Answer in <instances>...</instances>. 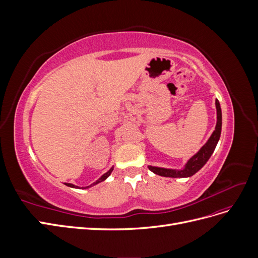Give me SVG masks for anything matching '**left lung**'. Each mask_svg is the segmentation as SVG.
Returning <instances> with one entry per match:
<instances>
[{"label":"left lung","mask_w":258,"mask_h":258,"mask_svg":"<svg viewBox=\"0 0 258 258\" xmlns=\"http://www.w3.org/2000/svg\"><path fill=\"white\" fill-rule=\"evenodd\" d=\"M215 105H216V114H217V121L215 130L213 134L211 135L208 142L202 146L197 154H195L192 157L187 161L185 167L181 170H175V169H166V168H159V167H153L148 166L152 172L157 175L166 176V177H189L194 175L196 172L204 167L211 155L213 154L215 147L217 145L218 140L221 137V131H222V110L221 105L218 100H215Z\"/></svg>","instance_id":"left-lung-1"}]
</instances>
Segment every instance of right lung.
<instances>
[{"mask_svg": "<svg viewBox=\"0 0 258 258\" xmlns=\"http://www.w3.org/2000/svg\"><path fill=\"white\" fill-rule=\"evenodd\" d=\"M113 167L110 169V170H108L107 171V172L106 173H104L102 176H101L99 179H97V181L95 182V183H92L91 185H89V186H86V187H82V188H88V187H90V186H92V185H96V184H98V183H101V182H103L104 181V179H106L108 176H110V174L112 173V171H113ZM67 186H69V187H74V188H80V187L79 186H75V185H73V184H70V183H64Z\"/></svg>", "mask_w": 258, "mask_h": 258, "instance_id": "add662e5", "label": "right lung"}]
</instances>
